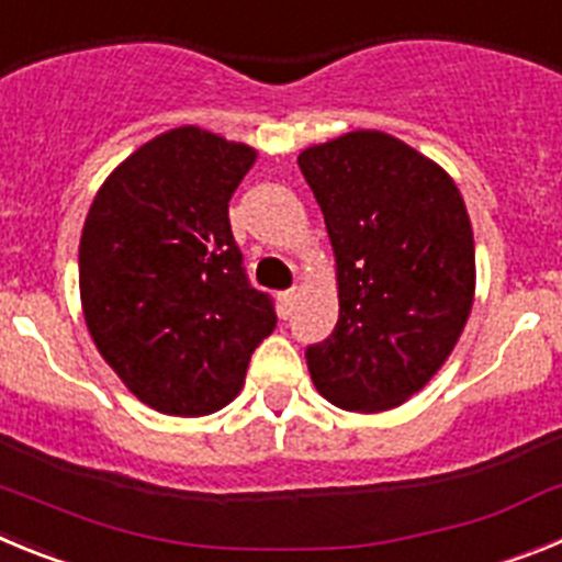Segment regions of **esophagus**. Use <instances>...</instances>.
<instances>
[{
  "label": "esophagus",
  "mask_w": 562,
  "mask_h": 562,
  "mask_svg": "<svg viewBox=\"0 0 562 562\" xmlns=\"http://www.w3.org/2000/svg\"><path fill=\"white\" fill-rule=\"evenodd\" d=\"M295 301H297V292L295 290L281 292V295H278V315L290 317L292 310H295Z\"/></svg>",
  "instance_id": "esophagus-1"
}]
</instances>
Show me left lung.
I'll return each mask as SVG.
<instances>
[{"mask_svg": "<svg viewBox=\"0 0 562 562\" xmlns=\"http://www.w3.org/2000/svg\"><path fill=\"white\" fill-rule=\"evenodd\" d=\"M324 211L340 315L306 349L315 389L380 414L422 391L456 349L475 297V245L461 191L439 162L376 128L297 154Z\"/></svg>", "mask_w": 562, "mask_h": 562, "instance_id": "obj_1", "label": "left lung"}]
</instances>
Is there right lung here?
<instances>
[{"label":"right lung","mask_w":562,"mask_h":562,"mask_svg":"<svg viewBox=\"0 0 562 562\" xmlns=\"http://www.w3.org/2000/svg\"><path fill=\"white\" fill-rule=\"evenodd\" d=\"M256 157L207 128H171L128 154L89 205L78 247L83 321L109 369L160 414L225 408L276 329L227 220Z\"/></svg>","instance_id":"1"}]
</instances>
